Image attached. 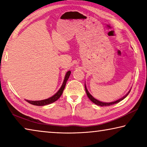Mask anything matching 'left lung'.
<instances>
[{
	"instance_id": "8db88e82",
	"label": "left lung",
	"mask_w": 147,
	"mask_h": 147,
	"mask_svg": "<svg viewBox=\"0 0 147 147\" xmlns=\"http://www.w3.org/2000/svg\"><path fill=\"white\" fill-rule=\"evenodd\" d=\"M85 89H86V91L87 95H88V98H89V99H90L91 101V102H93V103H94L95 104H96V105L100 106H108L113 105V104H117V103H119V102H121V100H123L124 98H126V96H127V95H128V94H129V93H130V90H131V89H130V90L128 91V93L127 94H126L125 96H123V98H120V99H119V100H116V101H115V102H102L99 101V100H96V99L94 98V97H93V96H92L91 94L89 93V91H88V89H87V88H86V84H85Z\"/></svg>"
}]
</instances>
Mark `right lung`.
<instances>
[{
  "label": "right lung",
  "mask_w": 147,
  "mask_h": 147,
  "mask_svg": "<svg viewBox=\"0 0 147 147\" xmlns=\"http://www.w3.org/2000/svg\"><path fill=\"white\" fill-rule=\"evenodd\" d=\"M71 72L70 71H69L67 73H66L65 76L64 78V81L63 82V84H62L61 87L60 88V89H59V91L57 92V93L53 95L51 97H50L47 99H45V100H37V101H32V100H26L28 103L32 104V105H35V106H45V105H47V104H51L54 102L56 101L60 97L61 95L63 93V91L64 90L65 87L66 85V82L67 81V80L69 79V77L70 76Z\"/></svg>",
  "instance_id": "add662e5"
}]
</instances>
